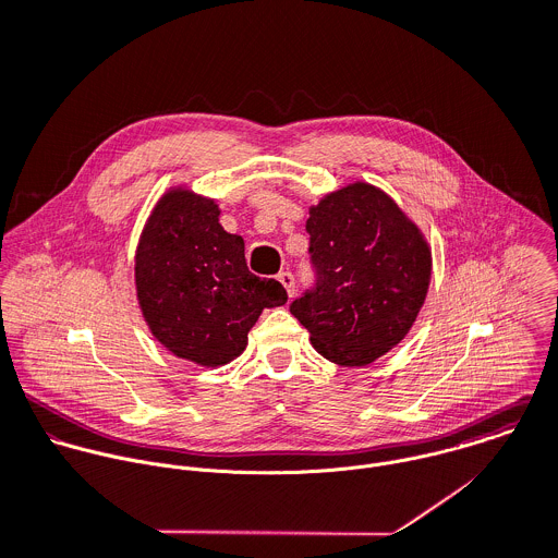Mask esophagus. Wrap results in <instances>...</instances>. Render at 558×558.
Returning <instances> with one entry per match:
<instances>
[{
  "label": "esophagus",
  "instance_id": "34e87169",
  "mask_svg": "<svg viewBox=\"0 0 558 558\" xmlns=\"http://www.w3.org/2000/svg\"><path fill=\"white\" fill-rule=\"evenodd\" d=\"M278 280H280V284L284 287L287 295L293 298V293H295V280H293V276H291L289 271H280V274H278Z\"/></svg>",
  "mask_w": 558,
  "mask_h": 558
}]
</instances>
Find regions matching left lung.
Listing matches in <instances>:
<instances>
[{
    "label": "left lung",
    "instance_id": "8db88e82",
    "mask_svg": "<svg viewBox=\"0 0 558 558\" xmlns=\"http://www.w3.org/2000/svg\"><path fill=\"white\" fill-rule=\"evenodd\" d=\"M308 215L319 278L291 313L330 363L369 365L402 343L426 302V234L389 193L361 180L326 193Z\"/></svg>",
    "mask_w": 558,
    "mask_h": 558
}]
</instances>
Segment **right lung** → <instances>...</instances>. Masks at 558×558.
I'll return each mask as SVG.
<instances>
[{
    "mask_svg": "<svg viewBox=\"0 0 558 558\" xmlns=\"http://www.w3.org/2000/svg\"><path fill=\"white\" fill-rule=\"evenodd\" d=\"M215 197L186 184L154 204L134 252L138 311L173 356L221 367L243 354L263 308L287 302L284 287L247 269L243 236L219 223Z\"/></svg>",
    "mask_w": 558,
    "mask_h": 558,
    "instance_id": "add662e5",
    "label": "right lung"
}]
</instances>
